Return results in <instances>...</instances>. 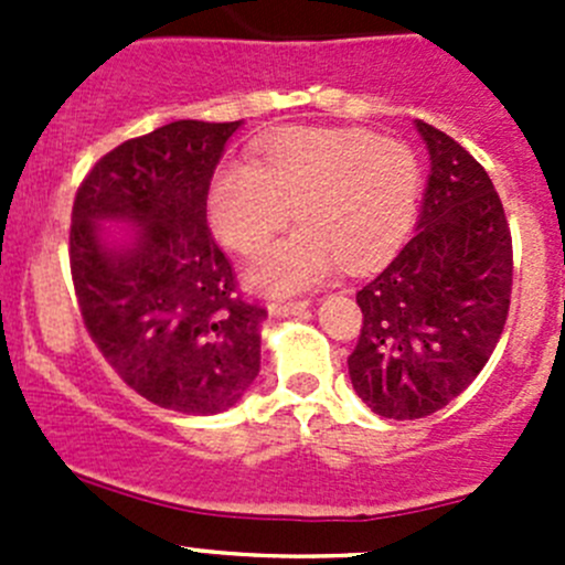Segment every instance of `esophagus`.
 <instances>
[{
    "label": "esophagus",
    "mask_w": 565,
    "mask_h": 565,
    "mask_svg": "<svg viewBox=\"0 0 565 565\" xmlns=\"http://www.w3.org/2000/svg\"><path fill=\"white\" fill-rule=\"evenodd\" d=\"M309 306V300H273V303H267V309H270V315H303Z\"/></svg>",
    "instance_id": "obj_1"
}]
</instances>
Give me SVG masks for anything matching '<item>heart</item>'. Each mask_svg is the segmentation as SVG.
<instances>
[{
	"label": "heart",
	"instance_id": "1",
	"mask_svg": "<svg viewBox=\"0 0 565 565\" xmlns=\"http://www.w3.org/2000/svg\"><path fill=\"white\" fill-rule=\"evenodd\" d=\"M420 172L404 141L363 128H289L254 161L213 174L207 213L241 254L265 248L292 213L303 230L259 254L248 278L265 292H303L341 265L366 270L398 248L415 215Z\"/></svg>",
	"mask_w": 565,
	"mask_h": 565
}]
</instances>
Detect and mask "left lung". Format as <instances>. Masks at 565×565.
<instances>
[{
  "mask_svg": "<svg viewBox=\"0 0 565 565\" xmlns=\"http://www.w3.org/2000/svg\"><path fill=\"white\" fill-rule=\"evenodd\" d=\"M431 158L418 230L358 292L352 388L383 418L413 420L457 398L487 366L511 306L514 248L481 163L418 119Z\"/></svg>",
  "mask_w": 565,
  "mask_h": 565,
  "instance_id": "8db88e82",
  "label": "left lung"
}]
</instances>
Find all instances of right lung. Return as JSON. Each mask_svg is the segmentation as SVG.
Instances as JSON below:
<instances>
[{
    "instance_id": "1",
    "label": "right lung",
    "mask_w": 565,
    "mask_h": 565,
    "mask_svg": "<svg viewBox=\"0 0 565 565\" xmlns=\"http://www.w3.org/2000/svg\"><path fill=\"white\" fill-rule=\"evenodd\" d=\"M241 122L177 119L106 152L76 191L71 276L84 328L147 402L185 415L237 404L259 374L265 309L243 298L207 226V191ZM100 220H134L111 252Z\"/></svg>"
}]
</instances>
